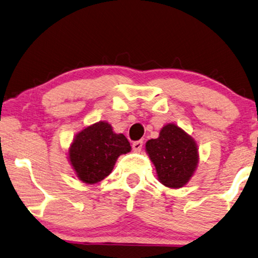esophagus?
<instances>
[{
	"label": "esophagus",
	"mask_w": 258,
	"mask_h": 258,
	"mask_svg": "<svg viewBox=\"0 0 258 258\" xmlns=\"http://www.w3.org/2000/svg\"><path fill=\"white\" fill-rule=\"evenodd\" d=\"M143 144H144V142H143V141H136V142H134V143H133V149H134V151H136V152L141 151L142 147H143Z\"/></svg>",
	"instance_id": "obj_1"
}]
</instances>
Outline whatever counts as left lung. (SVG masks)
<instances>
[{
    "label": "left lung",
    "instance_id": "obj_1",
    "mask_svg": "<svg viewBox=\"0 0 258 258\" xmlns=\"http://www.w3.org/2000/svg\"><path fill=\"white\" fill-rule=\"evenodd\" d=\"M145 146L163 185L179 188L187 183L199 160L191 136L176 124L169 123L161 129L158 138L150 139Z\"/></svg>",
    "mask_w": 258,
    "mask_h": 258
}]
</instances>
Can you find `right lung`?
I'll return each instance as SVG.
<instances>
[{"label":"right lung","mask_w":258,"mask_h":258,"mask_svg":"<svg viewBox=\"0 0 258 258\" xmlns=\"http://www.w3.org/2000/svg\"><path fill=\"white\" fill-rule=\"evenodd\" d=\"M130 150L124 135L114 134L111 124L99 121L75 136L69 153L79 178L96 184L111 174L117 158Z\"/></svg>","instance_id":"obj_1"}]
</instances>
